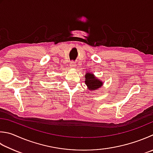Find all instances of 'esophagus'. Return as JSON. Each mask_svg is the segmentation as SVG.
<instances>
[{
  "label": "esophagus",
  "instance_id": "1",
  "mask_svg": "<svg viewBox=\"0 0 153 153\" xmlns=\"http://www.w3.org/2000/svg\"><path fill=\"white\" fill-rule=\"evenodd\" d=\"M70 67L73 68H76V63L74 62H71L70 63Z\"/></svg>",
  "mask_w": 153,
  "mask_h": 153
}]
</instances>
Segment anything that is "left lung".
<instances>
[{"label":"left lung","mask_w":153,"mask_h":153,"mask_svg":"<svg viewBox=\"0 0 153 153\" xmlns=\"http://www.w3.org/2000/svg\"><path fill=\"white\" fill-rule=\"evenodd\" d=\"M84 79L86 85L87 86L88 90L91 91L98 90L103 85V82L95 76L94 74L92 73L86 72Z\"/></svg>","instance_id":"obj_1"}]
</instances>
